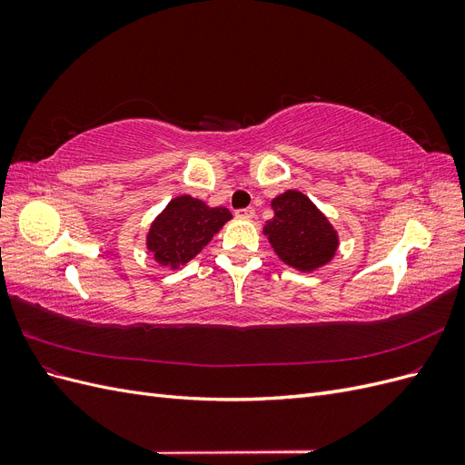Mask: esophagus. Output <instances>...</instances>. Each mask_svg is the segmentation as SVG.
I'll list each match as a JSON object with an SVG mask.
<instances>
[{
    "instance_id": "obj_1",
    "label": "esophagus",
    "mask_w": 465,
    "mask_h": 465,
    "mask_svg": "<svg viewBox=\"0 0 465 465\" xmlns=\"http://www.w3.org/2000/svg\"><path fill=\"white\" fill-rule=\"evenodd\" d=\"M234 215H236V217H241V219H254V215H256V209H254V207L236 209V211H234Z\"/></svg>"
}]
</instances>
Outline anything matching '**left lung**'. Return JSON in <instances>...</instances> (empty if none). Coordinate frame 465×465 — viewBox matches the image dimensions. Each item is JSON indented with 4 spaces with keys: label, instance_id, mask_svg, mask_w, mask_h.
Returning a JSON list of instances; mask_svg holds the SVG:
<instances>
[{
    "label": "left lung",
    "instance_id": "left-lung-1",
    "mask_svg": "<svg viewBox=\"0 0 465 465\" xmlns=\"http://www.w3.org/2000/svg\"><path fill=\"white\" fill-rule=\"evenodd\" d=\"M272 207L275 215L265 223L263 234L287 265L312 272L333 258L340 244L337 234L304 193L289 190L277 195Z\"/></svg>",
    "mask_w": 465,
    "mask_h": 465
}]
</instances>
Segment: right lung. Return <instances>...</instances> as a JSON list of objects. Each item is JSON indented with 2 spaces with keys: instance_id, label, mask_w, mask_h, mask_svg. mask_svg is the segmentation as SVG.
<instances>
[{
  "instance_id": "obj_1",
  "label": "right lung",
  "mask_w": 465,
  "mask_h": 465,
  "mask_svg": "<svg viewBox=\"0 0 465 465\" xmlns=\"http://www.w3.org/2000/svg\"><path fill=\"white\" fill-rule=\"evenodd\" d=\"M231 217L227 207H207L190 195H180L151 224L147 248L161 265L174 270L198 256Z\"/></svg>"
}]
</instances>
